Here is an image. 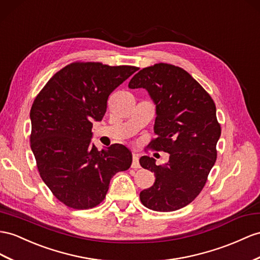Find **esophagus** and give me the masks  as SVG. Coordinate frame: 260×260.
<instances>
[{
    "instance_id": "obj_1",
    "label": "esophagus",
    "mask_w": 260,
    "mask_h": 260,
    "mask_svg": "<svg viewBox=\"0 0 260 260\" xmlns=\"http://www.w3.org/2000/svg\"><path fill=\"white\" fill-rule=\"evenodd\" d=\"M138 155L137 154H133V162H132V168H134V169H137V168H139L141 167V166H139V160H138Z\"/></svg>"
}]
</instances>
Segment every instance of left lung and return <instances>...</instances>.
I'll use <instances>...</instances> for the list:
<instances>
[{
    "label": "left lung",
    "mask_w": 260,
    "mask_h": 260,
    "mask_svg": "<svg viewBox=\"0 0 260 260\" xmlns=\"http://www.w3.org/2000/svg\"><path fill=\"white\" fill-rule=\"evenodd\" d=\"M129 89L143 88L156 105L151 147L169 154L157 166L149 156L139 164L155 174V182L141 192L142 203L152 211L171 212L191 203L203 189L216 160L221 126L212 98L179 67L156 63L131 79Z\"/></svg>",
    "instance_id": "1"
}]
</instances>
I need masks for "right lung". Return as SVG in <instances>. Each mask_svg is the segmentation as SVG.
I'll use <instances>...</instances> for the list:
<instances>
[{
    "label": "right lung",
    "mask_w": 260,
    "mask_h": 260,
    "mask_svg": "<svg viewBox=\"0 0 260 260\" xmlns=\"http://www.w3.org/2000/svg\"><path fill=\"white\" fill-rule=\"evenodd\" d=\"M138 68L100 62L68 64L49 80L30 109V147L43 181L59 201L78 210L101 203L132 152L121 144L99 150L92 122H101L111 93Z\"/></svg>",
    "instance_id": "right-lung-1"
}]
</instances>
